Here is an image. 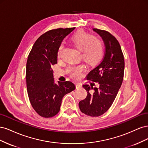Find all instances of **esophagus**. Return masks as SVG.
<instances>
[{
  "instance_id": "obj_1",
  "label": "esophagus",
  "mask_w": 148,
  "mask_h": 148,
  "mask_svg": "<svg viewBox=\"0 0 148 148\" xmlns=\"http://www.w3.org/2000/svg\"><path fill=\"white\" fill-rule=\"evenodd\" d=\"M76 87H77V88H80L82 87V85L80 84L79 83H76Z\"/></svg>"
}]
</instances>
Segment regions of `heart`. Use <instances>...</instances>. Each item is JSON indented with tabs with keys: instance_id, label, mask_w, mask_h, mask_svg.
<instances>
[{
	"instance_id": "b5f03b06",
	"label": "heart",
	"mask_w": 148,
	"mask_h": 148,
	"mask_svg": "<svg viewBox=\"0 0 148 148\" xmlns=\"http://www.w3.org/2000/svg\"><path fill=\"white\" fill-rule=\"evenodd\" d=\"M71 41L76 47L82 49L83 58L89 64L97 63L104 56V47L102 40L86 31H77L71 37ZM63 47V44H60L58 47V57H60ZM83 70V67L82 65L71 66L67 71L73 77L77 78L81 76Z\"/></svg>"
}]
</instances>
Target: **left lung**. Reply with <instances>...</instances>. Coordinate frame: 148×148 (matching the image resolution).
<instances>
[{"instance_id":"1","label":"left lung","mask_w":148,"mask_h":148,"mask_svg":"<svg viewBox=\"0 0 148 148\" xmlns=\"http://www.w3.org/2000/svg\"><path fill=\"white\" fill-rule=\"evenodd\" d=\"M104 42L106 50L104 58L90 72L87 79L99 83V88L83 84L87 96L79 102L82 112L91 117H98L108 110L112 104L122 85L125 61L120 45L112 34L105 30L93 28ZM93 89L94 92L89 91Z\"/></svg>"}]
</instances>
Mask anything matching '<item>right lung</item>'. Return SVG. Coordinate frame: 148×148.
Returning <instances> with one entry per match:
<instances>
[{
  "mask_svg": "<svg viewBox=\"0 0 148 148\" xmlns=\"http://www.w3.org/2000/svg\"><path fill=\"white\" fill-rule=\"evenodd\" d=\"M75 28L49 30L38 38L28 55L26 69L27 92L36 113L51 118L60 110L63 97L73 91L71 82H54L51 66L57 63V49Z\"/></svg>",
  "mask_w": 148,
  "mask_h": 148,
  "instance_id": "1",
  "label": "right lung"
}]
</instances>
